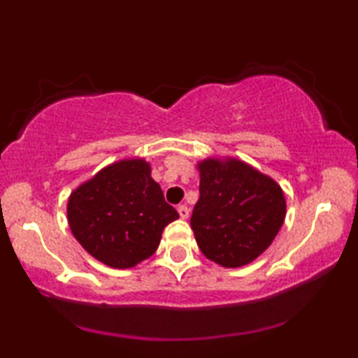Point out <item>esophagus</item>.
<instances>
[{
  "label": "esophagus",
  "mask_w": 358,
  "mask_h": 358,
  "mask_svg": "<svg viewBox=\"0 0 358 358\" xmlns=\"http://www.w3.org/2000/svg\"><path fill=\"white\" fill-rule=\"evenodd\" d=\"M178 212H179V217L182 218V220H185V218L189 217V208H187V205H179Z\"/></svg>",
  "instance_id": "obj_1"
}]
</instances>
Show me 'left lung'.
Masks as SVG:
<instances>
[{
  "mask_svg": "<svg viewBox=\"0 0 358 358\" xmlns=\"http://www.w3.org/2000/svg\"><path fill=\"white\" fill-rule=\"evenodd\" d=\"M197 169L200 197L190 227L200 251L229 268L256 261L285 220L282 187L236 158H207Z\"/></svg>",
  "mask_w": 358,
  "mask_h": 358,
  "instance_id": "left-lung-1",
  "label": "left lung"
}]
</instances>
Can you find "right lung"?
Returning a JSON list of instances; mask_svg holds the SVG:
<instances>
[{
	"label": "right lung",
	"instance_id": "right-lung-1",
	"mask_svg": "<svg viewBox=\"0 0 358 358\" xmlns=\"http://www.w3.org/2000/svg\"><path fill=\"white\" fill-rule=\"evenodd\" d=\"M73 236L112 268L135 267L153 256L163 229L179 218L166 203L143 158L120 159L73 190L66 205Z\"/></svg>",
	"mask_w": 358,
	"mask_h": 358
}]
</instances>
